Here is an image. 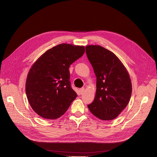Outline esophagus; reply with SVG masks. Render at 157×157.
<instances>
[{
    "instance_id": "34e87169",
    "label": "esophagus",
    "mask_w": 157,
    "mask_h": 157,
    "mask_svg": "<svg viewBox=\"0 0 157 157\" xmlns=\"http://www.w3.org/2000/svg\"><path fill=\"white\" fill-rule=\"evenodd\" d=\"M84 91H85V88H81L79 89V92L81 94H83L84 92Z\"/></svg>"
}]
</instances>
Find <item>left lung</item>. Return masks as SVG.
<instances>
[{"instance_id":"left-lung-1","label":"left lung","mask_w":157,"mask_h":157,"mask_svg":"<svg viewBox=\"0 0 157 157\" xmlns=\"http://www.w3.org/2000/svg\"><path fill=\"white\" fill-rule=\"evenodd\" d=\"M86 53L97 77L95 97L88 108L100 120H112L130 101L132 83L129 74L116 55L99 45L86 46Z\"/></svg>"}]
</instances>
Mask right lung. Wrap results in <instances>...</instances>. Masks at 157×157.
<instances>
[{"label":"right lung","instance_id":"right-lung-1","mask_svg":"<svg viewBox=\"0 0 157 157\" xmlns=\"http://www.w3.org/2000/svg\"><path fill=\"white\" fill-rule=\"evenodd\" d=\"M85 51L84 46L60 44L48 49L32 65L25 92L32 109L40 117L60 118L77 97L71 86L69 69Z\"/></svg>","mask_w":157,"mask_h":157}]
</instances>
